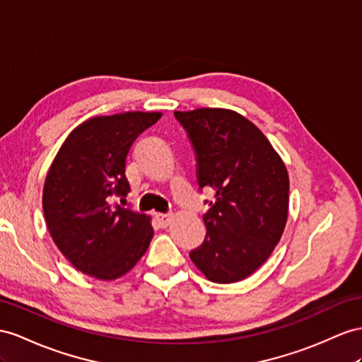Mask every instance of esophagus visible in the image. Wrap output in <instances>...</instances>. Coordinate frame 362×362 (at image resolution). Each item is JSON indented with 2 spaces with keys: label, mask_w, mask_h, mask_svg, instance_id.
<instances>
[{
  "label": "esophagus",
  "mask_w": 362,
  "mask_h": 362,
  "mask_svg": "<svg viewBox=\"0 0 362 362\" xmlns=\"http://www.w3.org/2000/svg\"><path fill=\"white\" fill-rule=\"evenodd\" d=\"M171 217H173L171 214H163V212H159V214H156V218H157V221H159V225H160L162 228L168 226Z\"/></svg>",
  "instance_id": "34e87169"
}]
</instances>
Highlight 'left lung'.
Segmentation results:
<instances>
[{
    "label": "left lung",
    "mask_w": 362,
    "mask_h": 362,
    "mask_svg": "<svg viewBox=\"0 0 362 362\" xmlns=\"http://www.w3.org/2000/svg\"><path fill=\"white\" fill-rule=\"evenodd\" d=\"M196 154L200 191L214 200L206 235L192 263L214 283H235L260 267L280 242L289 206V175L266 136L223 108L174 111Z\"/></svg>",
    "instance_id": "obj_1"
}]
</instances>
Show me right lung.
Here are the masks:
<instances>
[{
	"mask_svg": "<svg viewBox=\"0 0 362 362\" xmlns=\"http://www.w3.org/2000/svg\"><path fill=\"white\" fill-rule=\"evenodd\" d=\"M160 113L91 117L71 132L44 183L42 209L54 245L86 275L116 280L150 246V217L124 208L129 148Z\"/></svg>",
	"mask_w": 362,
	"mask_h": 362,
	"instance_id": "right-lung-1",
	"label": "right lung"
}]
</instances>
